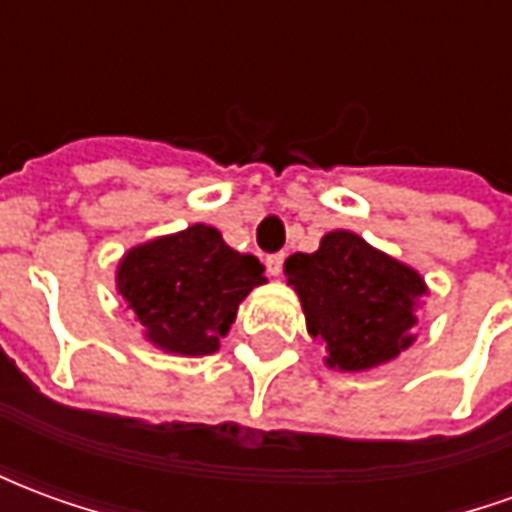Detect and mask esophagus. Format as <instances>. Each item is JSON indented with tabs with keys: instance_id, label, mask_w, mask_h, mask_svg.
Listing matches in <instances>:
<instances>
[{
	"instance_id": "34e87169",
	"label": "esophagus",
	"mask_w": 512,
	"mask_h": 512,
	"mask_svg": "<svg viewBox=\"0 0 512 512\" xmlns=\"http://www.w3.org/2000/svg\"><path fill=\"white\" fill-rule=\"evenodd\" d=\"M282 263H285V255L277 252V255H268L266 257V268L271 277H279V271H282Z\"/></svg>"
}]
</instances>
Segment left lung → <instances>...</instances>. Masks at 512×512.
<instances>
[{"label": "left lung", "mask_w": 512, "mask_h": 512, "mask_svg": "<svg viewBox=\"0 0 512 512\" xmlns=\"http://www.w3.org/2000/svg\"><path fill=\"white\" fill-rule=\"evenodd\" d=\"M312 337L326 345V365L367 370L395 359L411 345L414 299L425 293L417 271L365 244L348 230H334L321 249L285 260Z\"/></svg>", "instance_id": "left-lung-1"}]
</instances>
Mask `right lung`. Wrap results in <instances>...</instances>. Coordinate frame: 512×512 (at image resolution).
<instances>
[{
	"mask_svg": "<svg viewBox=\"0 0 512 512\" xmlns=\"http://www.w3.org/2000/svg\"><path fill=\"white\" fill-rule=\"evenodd\" d=\"M263 282L260 260L230 249L205 224L136 246L117 268V290L147 340L183 356L213 354L238 304Z\"/></svg>",
	"mask_w": 512,
	"mask_h": 512,
	"instance_id": "right-lung-1",
	"label": "right lung"
}]
</instances>
